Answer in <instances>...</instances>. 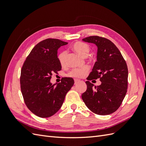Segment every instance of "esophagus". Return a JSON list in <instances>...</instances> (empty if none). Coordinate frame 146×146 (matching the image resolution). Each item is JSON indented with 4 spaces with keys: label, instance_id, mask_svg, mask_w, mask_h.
Masks as SVG:
<instances>
[{
    "label": "esophagus",
    "instance_id": "obj_1",
    "mask_svg": "<svg viewBox=\"0 0 146 146\" xmlns=\"http://www.w3.org/2000/svg\"><path fill=\"white\" fill-rule=\"evenodd\" d=\"M80 82V80H78V79H74V83H75V85H77V84Z\"/></svg>",
    "mask_w": 146,
    "mask_h": 146
}]
</instances>
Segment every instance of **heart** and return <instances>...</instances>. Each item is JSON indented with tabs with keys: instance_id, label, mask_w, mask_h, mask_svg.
<instances>
[{
	"instance_id": "1",
	"label": "heart",
	"mask_w": 146,
	"mask_h": 146,
	"mask_svg": "<svg viewBox=\"0 0 146 146\" xmlns=\"http://www.w3.org/2000/svg\"><path fill=\"white\" fill-rule=\"evenodd\" d=\"M72 48L78 55L84 57V58L87 57L90 52V46L87 44L86 43L81 41L75 42L72 45ZM66 55H67V52L66 51L60 52V54L58 55L59 62L61 66H64L66 64ZM89 69L90 68L88 66H85L81 68H74L68 72V76L69 77L75 78H82L85 76Z\"/></svg>"
}]
</instances>
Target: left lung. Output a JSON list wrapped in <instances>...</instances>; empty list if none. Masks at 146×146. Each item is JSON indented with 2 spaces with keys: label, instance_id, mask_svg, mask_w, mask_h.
<instances>
[{
  "label": "left lung",
  "instance_id": "1",
  "mask_svg": "<svg viewBox=\"0 0 146 146\" xmlns=\"http://www.w3.org/2000/svg\"><path fill=\"white\" fill-rule=\"evenodd\" d=\"M83 41L98 47L97 61L86 82V91L82 98L91 111L107 115L116 111L127 93L128 68L121 52L109 39L98 36L83 38ZM100 78L99 86L94 87L89 81Z\"/></svg>",
  "mask_w": 146,
  "mask_h": 146
}]
</instances>
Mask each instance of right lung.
I'll return each mask as SVG.
<instances>
[{"label": "right lung", "mask_w": 146, "mask_h": 146, "mask_svg": "<svg viewBox=\"0 0 146 146\" xmlns=\"http://www.w3.org/2000/svg\"><path fill=\"white\" fill-rule=\"evenodd\" d=\"M68 42L48 38L38 43L27 57L21 69V90L24 102L35 115L48 117L61 107L66 94L73 86V78L65 77L52 85V74L61 69L57 50Z\"/></svg>", "instance_id": "right-lung-1"}]
</instances>
